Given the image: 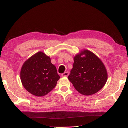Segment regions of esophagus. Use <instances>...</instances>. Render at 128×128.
Returning <instances> with one entry per match:
<instances>
[{
    "mask_svg": "<svg viewBox=\"0 0 128 128\" xmlns=\"http://www.w3.org/2000/svg\"><path fill=\"white\" fill-rule=\"evenodd\" d=\"M69 75V73L68 72H65L64 73L62 74V76H68Z\"/></svg>",
    "mask_w": 128,
    "mask_h": 128,
    "instance_id": "esophagus-1",
    "label": "esophagus"
}]
</instances>
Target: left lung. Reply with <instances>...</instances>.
<instances>
[{
  "label": "left lung",
  "mask_w": 128,
  "mask_h": 128,
  "mask_svg": "<svg viewBox=\"0 0 128 128\" xmlns=\"http://www.w3.org/2000/svg\"><path fill=\"white\" fill-rule=\"evenodd\" d=\"M74 60L68 79L79 93L89 96L102 88L107 82V72L102 62L94 53L84 50L75 56Z\"/></svg>",
  "instance_id": "1"
}]
</instances>
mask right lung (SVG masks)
I'll return each mask as SVG.
<instances>
[{
	"mask_svg": "<svg viewBox=\"0 0 128 128\" xmlns=\"http://www.w3.org/2000/svg\"><path fill=\"white\" fill-rule=\"evenodd\" d=\"M60 78L50 56L39 52L24 62L20 72L22 85L30 93L43 96L55 88Z\"/></svg>",
	"mask_w": 128,
	"mask_h": 128,
	"instance_id": "1",
	"label": "right lung"
}]
</instances>
